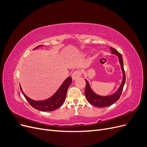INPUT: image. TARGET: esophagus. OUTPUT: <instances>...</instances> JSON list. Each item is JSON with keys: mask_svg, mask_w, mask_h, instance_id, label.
<instances>
[{"mask_svg": "<svg viewBox=\"0 0 147 147\" xmlns=\"http://www.w3.org/2000/svg\"><path fill=\"white\" fill-rule=\"evenodd\" d=\"M80 76H81L80 71L75 70L72 75V79L73 80H76L77 78H79Z\"/></svg>", "mask_w": 147, "mask_h": 147, "instance_id": "esophagus-1", "label": "esophagus"}]
</instances>
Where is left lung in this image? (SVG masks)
I'll list each match as a JSON object with an SVG mask.
<instances>
[{"label": "left lung", "instance_id": "obj_1", "mask_svg": "<svg viewBox=\"0 0 147 147\" xmlns=\"http://www.w3.org/2000/svg\"><path fill=\"white\" fill-rule=\"evenodd\" d=\"M110 49L111 51H111V53L117 56V57H118L119 63L120 64V65H121V68L123 72V79L121 83L120 84V86L117 90V91L116 92H115L113 94L109 96H100L96 94V93L92 90V88L90 86V83L88 82L86 79H85L86 88L85 91H84V95H85L87 100L90 102L91 105L97 107H109L111 105H112L115 102L117 101L119 99L120 96H121L124 83H125L126 75L124 70L122 56L117 50H115L113 48L110 47Z\"/></svg>", "mask_w": 147, "mask_h": 147}]
</instances>
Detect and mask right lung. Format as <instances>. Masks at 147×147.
Listing matches in <instances>:
<instances>
[{"instance_id": "add662e5", "label": "right lung", "mask_w": 147, "mask_h": 147, "mask_svg": "<svg viewBox=\"0 0 147 147\" xmlns=\"http://www.w3.org/2000/svg\"><path fill=\"white\" fill-rule=\"evenodd\" d=\"M43 45H39L35 47L34 50H35V49L38 48V47H41ZM71 83H72V78H71V77H69L67 78L54 94L51 96L50 97H49V98L42 100H35L29 98L23 91L20 84V90L25 97L26 99L28 100L29 104L32 107L38 110L42 111V112H51V111H53L58 109L63 105L65 99L67 91L68 88L69 87Z\"/></svg>"}]
</instances>
